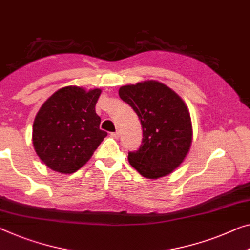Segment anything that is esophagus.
Instances as JSON below:
<instances>
[{"label": "esophagus", "mask_w": 250, "mask_h": 250, "mask_svg": "<svg viewBox=\"0 0 250 250\" xmlns=\"http://www.w3.org/2000/svg\"><path fill=\"white\" fill-rule=\"evenodd\" d=\"M110 136L112 138H115V139H118L119 138V131H115V132H111Z\"/></svg>", "instance_id": "esophagus-1"}]
</instances>
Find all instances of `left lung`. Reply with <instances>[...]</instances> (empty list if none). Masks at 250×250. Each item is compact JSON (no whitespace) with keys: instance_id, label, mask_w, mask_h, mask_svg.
Returning a JSON list of instances; mask_svg holds the SVG:
<instances>
[{"instance_id":"8db88e82","label":"left lung","mask_w":250,"mask_h":250,"mask_svg":"<svg viewBox=\"0 0 250 250\" xmlns=\"http://www.w3.org/2000/svg\"><path fill=\"white\" fill-rule=\"evenodd\" d=\"M119 95L132 107L143 126V143L128 155L130 165L151 180L172 173L192 144L191 117L183 100L157 81L121 86Z\"/></svg>"}]
</instances>
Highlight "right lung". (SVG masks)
<instances>
[{
	"instance_id": "obj_1",
	"label": "right lung",
	"mask_w": 250,
	"mask_h": 250,
	"mask_svg": "<svg viewBox=\"0 0 250 250\" xmlns=\"http://www.w3.org/2000/svg\"><path fill=\"white\" fill-rule=\"evenodd\" d=\"M101 89L66 86L40 107L32 126L37 155L55 172L72 174L92 157L107 133L95 112Z\"/></svg>"
}]
</instances>
